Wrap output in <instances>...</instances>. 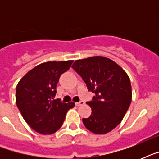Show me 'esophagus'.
Wrapping results in <instances>:
<instances>
[{
  "mask_svg": "<svg viewBox=\"0 0 159 159\" xmlns=\"http://www.w3.org/2000/svg\"><path fill=\"white\" fill-rule=\"evenodd\" d=\"M85 102H83V101H80L79 102H77V103H76V106H82V105H84Z\"/></svg>",
  "mask_w": 159,
  "mask_h": 159,
  "instance_id": "34e87169",
  "label": "esophagus"
}]
</instances>
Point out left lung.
<instances>
[{"label":"left lung","mask_w":159,"mask_h":159,"mask_svg":"<svg viewBox=\"0 0 159 159\" xmlns=\"http://www.w3.org/2000/svg\"><path fill=\"white\" fill-rule=\"evenodd\" d=\"M72 67L96 96L87 102L92 115L82 119L85 127L97 134H106L123 120L132 100L129 77L110 58L95 56L76 60Z\"/></svg>","instance_id":"left-lung-1"}]
</instances>
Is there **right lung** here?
Masks as SVG:
<instances>
[{
	"label": "right lung",
	"instance_id": "1",
	"mask_svg": "<svg viewBox=\"0 0 159 159\" xmlns=\"http://www.w3.org/2000/svg\"><path fill=\"white\" fill-rule=\"evenodd\" d=\"M72 60L47 62L28 72L16 87V102L24 120L42 134L55 133L62 125L67 111L75 103L54 99L60 76L69 69Z\"/></svg>",
	"mask_w": 159,
	"mask_h": 159
}]
</instances>
